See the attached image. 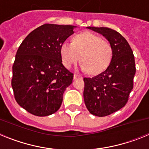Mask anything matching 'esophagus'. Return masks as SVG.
Instances as JSON below:
<instances>
[{
    "label": "esophagus",
    "instance_id": "esophagus-1",
    "mask_svg": "<svg viewBox=\"0 0 149 149\" xmlns=\"http://www.w3.org/2000/svg\"><path fill=\"white\" fill-rule=\"evenodd\" d=\"M81 76L79 75V74H74V79H76V78H81Z\"/></svg>",
    "mask_w": 149,
    "mask_h": 149
}]
</instances>
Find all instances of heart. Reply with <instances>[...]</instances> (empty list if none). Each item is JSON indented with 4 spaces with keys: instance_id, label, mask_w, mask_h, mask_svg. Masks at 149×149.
<instances>
[{
    "instance_id": "obj_1",
    "label": "heart",
    "mask_w": 149,
    "mask_h": 149,
    "mask_svg": "<svg viewBox=\"0 0 149 149\" xmlns=\"http://www.w3.org/2000/svg\"><path fill=\"white\" fill-rule=\"evenodd\" d=\"M112 54L109 42L89 31L77 34L72 42H64L60 46L62 62L65 68H70L81 60V68L89 74H98L105 70Z\"/></svg>"
}]
</instances>
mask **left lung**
Segmentation results:
<instances>
[{"label":"left lung","mask_w":149,"mask_h":149,"mask_svg":"<svg viewBox=\"0 0 149 149\" xmlns=\"http://www.w3.org/2000/svg\"><path fill=\"white\" fill-rule=\"evenodd\" d=\"M104 36L113 50V56L104 72L84 77V98L91 114L106 116L122 108L134 87L135 60L128 42L119 33L108 27H87Z\"/></svg>","instance_id":"obj_1"}]
</instances>
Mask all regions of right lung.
<instances>
[{"label": "right lung", "mask_w": 149, "mask_h": 149, "mask_svg": "<svg viewBox=\"0 0 149 149\" xmlns=\"http://www.w3.org/2000/svg\"><path fill=\"white\" fill-rule=\"evenodd\" d=\"M76 26L45 24L28 34L20 45L13 66L15 101L37 116L56 113L73 74L62 63L60 46Z\"/></svg>", "instance_id": "obj_1"}]
</instances>
